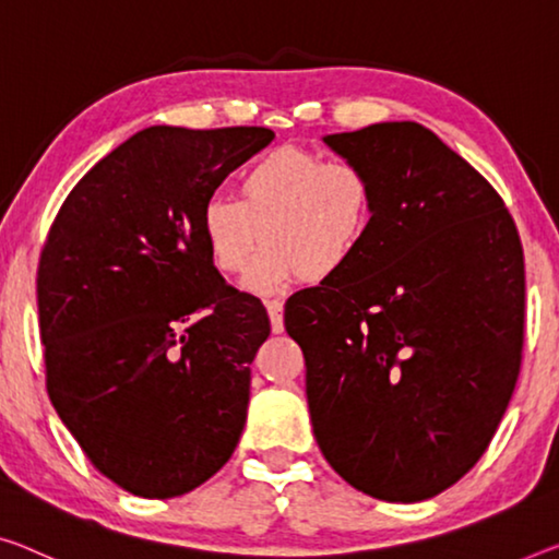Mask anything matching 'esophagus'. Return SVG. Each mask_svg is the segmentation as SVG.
<instances>
[{
    "mask_svg": "<svg viewBox=\"0 0 559 559\" xmlns=\"http://www.w3.org/2000/svg\"><path fill=\"white\" fill-rule=\"evenodd\" d=\"M264 307H267L272 332H274V334L285 332V305H282L280 299H267V302H264Z\"/></svg>",
    "mask_w": 559,
    "mask_h": 559,
    "instance_id": "obj_1",
    "label": "esophagus"
}]
</instances>
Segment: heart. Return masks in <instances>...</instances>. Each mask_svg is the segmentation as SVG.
Segmentation results:
<instances>
[{
	"label": "heart",
	"instance_id": "1",
	"mask_svg": "<svg viewBox=\"0 0 559 559\" xmlns=\"http://www.w3.org/2000/svg\"><path fill=\"white\" fill-rule=\"evenodd\" d=\"M239 200L212 194L197 227L212 267L242 274L257 257L247 285L262 295L305 277L322 285L340 277L372 229L377 194L372 177L349 159L280 147L254 159L237 179ZM263 235H259V229Z\"/></svg>",
	"mask_w": 559,
	"mask_h": 559
}]
</instances>
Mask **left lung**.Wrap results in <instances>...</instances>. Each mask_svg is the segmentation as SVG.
Returning a JSON list of instances; mask_svg holds the SVG:
<instances>
[{
  "mask_svg": "<svg viewBox=\"0 0 559 559\" xmlns=\"http://www.w3.org/2000/svg\"><path fill=\"white\" fill-rule=\"evenodd\" d=\"M372 177L355 262L292 295L307 405L324 460L359 492L419 502L483 457L510 405L525 340V260L479 171L417 122L328 134Z\"/></svg>",
  "mask_w": 559,
  "mask_h": 559,
  "instance_id": "obj_1",
  "label": "left lung"
}]
</instances>
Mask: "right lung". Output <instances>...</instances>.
I'll return each mask as SVG.
<instances>
[{"label": "right lung", "mask_w": 559, "mask_h": 559, "mask_svg": "<svg viewBox=\"0 0 559 559\" xmlns=\"http://www.w3.org/2000/svg\"><path fill=\"white\" fill-rule=\"evenodd\" d=\"M272 140L267 127H147L49 227L37 270L49 400L92 465L136 497L207 483L242 435L270 317L212 267L197 217Z\"/></svg>", "instance_id": "1"}]
</instances>
